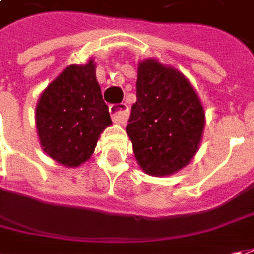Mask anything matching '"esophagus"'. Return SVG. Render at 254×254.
<instances>
[{
    "mask_svg": "<svg viewBox=\"0 0 254 254\" xmlns=\"http://www.w3.org/2000/svg\"><path fill=\"white\" fill-rule=\"evenodd\" d=\"M109 112L115 124H125L129 116V108L127 104H114L109 106Z\"/></svg>",
    "mask_w": 254,
    "mask_h": 254,
    "instance_id": "obj_1",
    "label": "esophagus"
}]
</instances>
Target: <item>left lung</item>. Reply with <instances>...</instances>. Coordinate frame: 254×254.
<instances>
[{
  "label": "left lung",
  "instance_id": "8db88e82",
  "mask_svg": "<svg viewBox=\"0 0 254 254\" xmlns=\"http://www.w3.org/2000/svg\"><path fill=\"white\" fill-rule=\"evenodd\" d=\"M127 122L139 166L160 178L181 171L196 155L204 111L183 73L150 58L139 62L136 102Z\"/></svg>",
  "mask_w": 254,
  "mask_h": 254
}]
</instances>
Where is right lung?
Segmentation results:
<instances>
[{"label":"right lung","mask_w":254,"mask_h":254,"mask_svg":"<svg viewBox=\"0 0 254 254\" xmlns=\"http://www.w3.org/2000/svg\"><path fill=\"white\" fill-rule=\"evenodd\" d=\"M95 68L94 60L66 66L44 89L37 104L41 148L66 168L89 159L101 133L112 124Z\"/></svg>","instance_id":"1"}]
</instances>
